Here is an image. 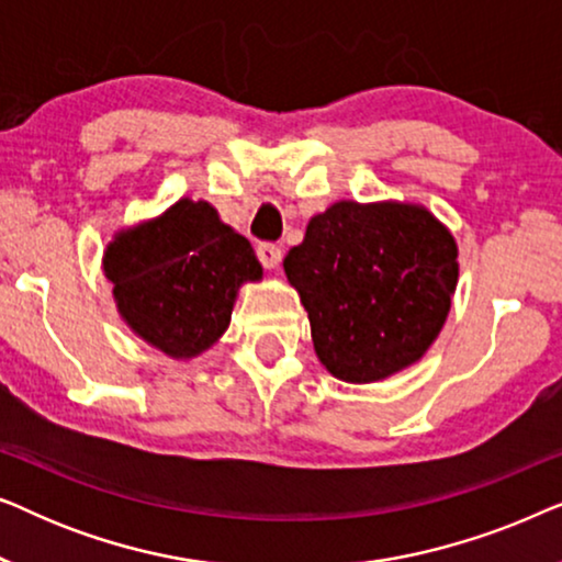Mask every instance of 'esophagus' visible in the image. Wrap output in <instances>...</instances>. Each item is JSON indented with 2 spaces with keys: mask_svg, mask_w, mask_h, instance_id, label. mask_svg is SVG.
I'll list each match as a JSON object with an SVG mask.
<instances>
[{
  "mask_svg": "<svg viewBox=\"0 0 562 562\" xmlns=\"http://www.w3.org/2000/svg\"><path fill=\"white\" fill-rule=\"evenodd\" d=\"M281 256H283V252H281L279 245H273V243H260L258 245V260L263 263V268H268V271H271V268H279Z\"/></svg>",
  "mask_w": 562,
  "mask_h": 562,
  "instance_id": "1",
  "label": "esophagus"
}]
</instances>
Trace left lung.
Masks as SVG:
<instances>
[{
    "mask_svg": "<svg viewBox=\"0 0 562 562\" xmlns=\"http://www.w3.org/2000/svg\"><path fill=\"white\" fill-rule=\"evenodd\" d=\"M335 379L373 383L425 356L458 286V243L427 206L335 202L283 258Z\"/></svg>",
    "mask_w": 562,
    "mask_h": 562,
    "instance_id": "1",
    "label": "left lung"
}]
</instances>
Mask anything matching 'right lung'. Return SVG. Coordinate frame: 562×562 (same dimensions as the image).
Returning a JSON list of instances; mask_svg holds the SVG:
<instances>
[{"label":"right lung","instance_id":"add662e5","mask_svg":"<svg viewBox=\"0 0 562 562\" xmlns=\"http://www.w3.org/2000/svg\"><path fill=\"white\" fill-rule=\"evenodd\" d=\"M102 268L125 325L173 360L210 350L229 327L243 283L263 279L250 243L194 199L114 233Z\"/></svg>","mask_w":562,"mask_h":562}]
</instances>
